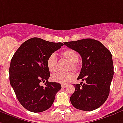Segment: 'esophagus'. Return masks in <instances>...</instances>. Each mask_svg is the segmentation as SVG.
Returning <instances> with one entry per match:
<instances>
[{"label":"esophagus","instance_id":"obj_1","mask_svg":"<svg viewBox=\"0 0 123 123\" xmlns=\"http://www.w3.org/2000/svg\"><path fill=\"white\" fill-rule=\"evenodd\" d=\"M61 86H62V88H64V87H66V86H67V85H66V84H62Z\"/></svg>","mask_w":123,"mask_h":123}]
</instances>
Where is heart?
Listing matches in <instances>:
<instances>
[{
	"mask_svg": "<svg viewBox=\"0 0 123 123\" xmlns=\"http://www.w3.org/2000/svg\"><path fill=\"white\" fill-rule=\"evenodd\" d=\"M62 55L67 59L70 62V68L74 70L77 69V64L79 61V55L78 53L73 49H66L62 52ZM57 58L56 55L53 53L50 55L47 60V67L48 70L53 72L57 69ZM74 74L72 72H57L53 74L51 76V79L53 81L59 83H66L70 82L74 78Z\"/></svg>",
	"mask_w": 123,
	"mask_h": 123,
	"instance_id": "b5f03b06",
	"label": "heart"
}]
</instances>
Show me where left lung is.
Wrapping results in <instances>:
<instances>
[{
	"label": "left lung",
	"instance_id": "8db88e82",
	"mask_svg": "<svg viewBox=\"0 0 123 123\" xmlns=\"http://www.w3.org/2000/svg\"><path fill=\"white\" fill-rule=\"evenodd\" d=\"M64 45L80 53L82 68L78 80L85 83L74 84L75 91L70 96L74 108L83 111L98 108L108 98L113 77L111 53L99 41L87 38L68 42Z\"/></svg>",
	"mask_w": 123,
	"mask_h": 123
}]
</instances>
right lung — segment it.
I'll use <instances>...</instances> for the list:
<instances>
[{"label":"right lung","mask_w":123,"mask_h":123,"mask_svg":"<svg viewBox=\"0 0 123 123\" xmlns=\"http://www.w3.org/2000/svg\"><path fill=\"white\" fill-rule=\"evenodd\" d=\"M64 45L39 38H32L20 45L11 60L10 82L17 98L31 112L45 111L52 105L60 83L49 82L47 60L50 55ZM46 81L43 86L40 82Z\"/></svg>","instance_id":"obj_1"}]
</instances>
